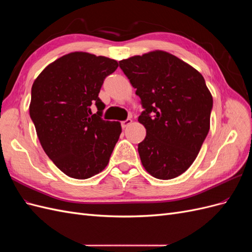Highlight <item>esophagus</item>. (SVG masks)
<instances>
[{"mask_svg":"<svg viewBox=\"0 0 252 252\" xmlns=\"http://www.w3.org/2000/svg\"><path fill=\"white\" fill-rule=\"evenodd\" d=\"M131 123H132V120H131V119H127V120L122 122L121 125H122V128H126V127H128L129 125H130Z\"/></svg>","mask_w":252,"mask_h":252,"instance_id":"1","label":"esophagus"}]
</instances>
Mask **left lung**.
<instances>
[{
	"mask_svg": "<svg viewBox=\"0 0 252 252\" xmlns=\"http://www.w3.org/2000/svg\"><path fill=\"white\" fill-rule=\"evenodd\" d=\"M119 64L145 109L139 122L146 136L138 146L144 168L159 180L179 177L194 162L210 128L213 101L203 75L162 50Z\"/></svg>",
	"mask_w": 252,
	"mask_h": 252,
	"instance_id": "1",
	"label": "left lung"
}]
</instances>
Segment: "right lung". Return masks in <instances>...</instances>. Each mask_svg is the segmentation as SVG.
Instances as JSON below:
<instances>
[{
    "instance_id": "right-lung-1",
    "label": "right lung",
    "mask_w": 252,
    "mask_h": 252,
    "mask_svg": "<svg viewBox=\"0 0 252 252\" xmlns=\"http://www.w3.org/2000/svg\"><path fill=\"white\" fill-rule=\"evenodd\" d=\"M118 66L116 60L75 51L49 64L32 84L29 114L37 138L68 177L89 179L109 162L122 127L101 118L105 105L98 93ZM94 102L96 114L90 109Z\"/></svg>"
}]
</instances>
